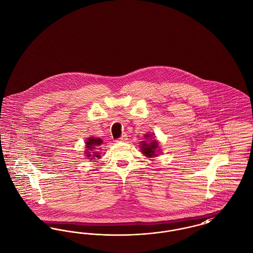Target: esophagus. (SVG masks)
<instances>
[{
	"label": "esophagus",
	"mask_w": 253,
	"mask_h": 253,
	"mask_svg": "<svg viewBox=\"0 0 253 253\" xmlns=\"http://www.w3.org/2000/svg\"><path fill=\"white\" fill-rule=\"evenodd\" d=\"M127 138H128V137H127V134H125V133H124V134H122V135H121V137H120L117 141H118V142H124V141H126V140H127Z\"/></svg>",
	"instance_id": "34e87169"
}]
</instances>
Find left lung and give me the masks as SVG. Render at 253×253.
Listing matches in <instances>:
<instances>
[{"instance_id": "obj_1", "label": "left lung", "mask_w": 253, "mask_h": 253, "mask_svg": "<svg viewBox=\"0 0 253 253\" xmlns=\"http://www.w3.org/2000/svg\"><path fill=\"white\" fill-rule=\"evenodd\" d=\"M152 134H146L145 137H150ZM152 137H150L151 139ZM149 139V138H148ZM158 148L157 140H149V141H141V151L146 157H155L157 156L156 151Z\"/></svg>"}]
</instances>
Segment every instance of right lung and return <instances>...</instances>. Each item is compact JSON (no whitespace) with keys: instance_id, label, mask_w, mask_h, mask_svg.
I'll return each mask as SVG.
<instances>
[{"instance_id":"obj_1","label":"right lung","mask_w":253,"mask_h":253,"mask_svg":"<svg viewBox=\"0 0 253 253\" xmlns=\"http://www.w3.org/2000/svg\"><path fill=\"white\" fill-rule=\"evenodd\" d=\"M102 143V141H101V139L100 138H95V137H89L88 138V140L86 141V148H87V151H86V156L88 157H98V155H97V153H96V151H94V150H96L97 148L98 145H100ZM90 149V151H89L88 150ZM94 154V156H92L91 155Z\"/></svg>"}]
</instances>
